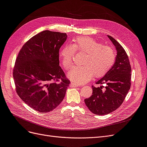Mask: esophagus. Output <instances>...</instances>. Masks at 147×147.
<instances>
[{
	"label": "esophagus",
	"mask_w": 147,
	"mask_h": 147,
	"mask_svg": "<svg viewBox=\"0 0 147 147\" xmlns=\"http://www.w3.org/2000/svg\"><path fill=\"white\" fill-rule=\"evenodd\" d=\"M70 85L71 86H73V87H80V86H82V84H75L73 82H72L70 83Z\"/></svg>",
	"instance_id": "esophagus-1"
}]
</instances>
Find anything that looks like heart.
Here are the masks:
<instances>
[{
	"label": "heart",
	"mask_w": 147,
	"mask_h": 147,
	"mask_svg": "<svg viewBox=\"0 0 147 147\" xmlns=\"http://www.w3.org/2000/svg\"><path fill=\"white\" fill-rule=\"evenodd\" d=\"M75 53L83 54L81 65L77 66L68 74L75 83H84L92 78L103 77L113 66L116 54L113 48L102 45L94 39L88 37H78L72 40L71 45H65L59 52L62 65L65 70L73 65V56Z\"/></svg>",
	"instance_id": "obj_1"
}]
</instances>
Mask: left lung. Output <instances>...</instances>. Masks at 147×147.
Instances as JSON below:
<instances>
[{"label":"left lung","mask_w":147,"mask_h":147,"mask_svg":"<svg viewBox=\"0 0 147 147\" xmlns=\"http://www.w3.org/2000/svg\"><path fill=\"white\" fill-rule=\"evenodd\" d=\"M116 48L117 55L113 66L96 84L92 86V95L84 99L88 109L94 114L104 115L117 110L122 104L131 88V67L128 56L123 47L112 37L107 35Z\"/></svg>","instance_id":"1"}]
</instances>
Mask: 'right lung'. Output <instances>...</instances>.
Listing matches in <instances>:
<instances>
[{
  "instance_id": "add662e5",
  "label": "right lung",
  "mask_w": 147,
  "mask_h": 147,
  "mask_svg": "<svg viewBox=\"0 0 147 147\" xmlns=\"http://www.w3.org/2000/svg\"><path fill=\"white\" fill-rule=\"evenodd\" d=\"M65 33L43 30L22 47L16 59L13 79L21 100L38 112H48L63 100L70 81L59 66V49ZM60 83H57L59 79Z\"/></svg>"
}]
</instances>
